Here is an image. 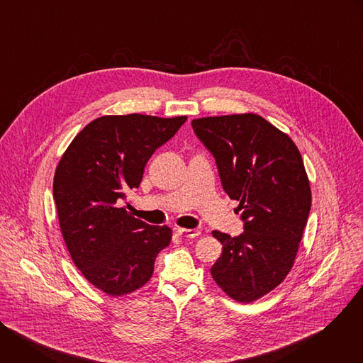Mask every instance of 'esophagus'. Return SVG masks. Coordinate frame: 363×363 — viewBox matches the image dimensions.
Masks as SVG:
<instances>
[{
	"instance_id": "esophagus-1",
	"label": "esophagus",
	"mask_w": 363,
	"mask_h": 363,
	"mask_svg": "<svg viewBox=\"0 0 363 363\" xmlns=\"http://www.w3.org/2000/svg\"><path fill=\"white\" fill-rule=\"evenodd\" d=\"M177 233H178L181 237H185V238H194V237H198V235H199V231H198V230H191V228H178Z\"/></svg>"
}]
</instances>
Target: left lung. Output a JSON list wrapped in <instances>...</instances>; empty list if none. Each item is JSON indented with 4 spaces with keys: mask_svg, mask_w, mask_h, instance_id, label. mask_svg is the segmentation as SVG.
Here are the masks:
<instances>
[{
    "mask_svg": "<svg viewBox=\"0 0 363 363\" xmlns=\"http://www.w3.org/2000/svg\"><path fill=\"white\" fill-rule=\"evenodd\" d=\"M214 155L224 191L238 201L244 231H213L223 252L211 267L228 297L251 303L276 289L294 264L312 205L301 155L289 135L254 113L192 121Z\"/></svg>",
    "mask_w": 363,
    "mask_h": 363,
    "instance_id": "obj_1",
    "label": "left lung"
}]
</instances>
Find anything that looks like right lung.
Masks as SVG:
<instances>
[{
	"label": "right lung",
	"instance_id": "obj_1",
	"mask_svg": "<svg viewBox=\"0 0 363 363\" xmlns=\"http://www.w3.org/2000/svg\"><path fill=\"white\" fill-rule=\"evenodd\" d=\"M186 116L109 115L72 140L56 168L53 196L72 260L99 290L118 297L145 286L172 230L132 217L122 202L140 185L152 153Z\"/></svg>",
	"mask_w": 363,
	"mask_h": 363
}]
</instances>
